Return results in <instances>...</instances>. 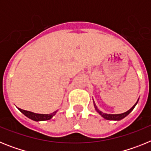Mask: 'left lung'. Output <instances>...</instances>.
Wrapping results in <instances>:
<instances>
[{"label":"left lung","instance_id":"1","mask_svg":"<svg viewBox=\"0 0 151 151\" xmlns=\"http://www.w3.org/2000/svg\"><path fill=\"white\" fill-rule=\"evenodd\" d=\"M138 101L135 103V104L134 105V106H132V107L131 108L130 110H129L128 111H126L125 113H120V114H106V113H104L103 112H101V110H99L98 109H97V107L96 106L95 104L94 103V107H95V110H97V112L98 113H99L100 115L101 116L103 117V118H104L105 119H107V120H116V121H118V120H121L122 119L125 118L126 116H128L129 114V113H131V112L132 111V110L134 108V106H136V104H137V103H138Z\"/></svg>","mask_w":151,"mask_h":151}]
</instances>
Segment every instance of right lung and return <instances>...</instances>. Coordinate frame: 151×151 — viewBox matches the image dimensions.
<instances>
[{
  "label": "right lung",
  "instance_id": "1",
  "mask_svg": "<svg viewBox=\"0 0 151 151\" xmlns=\"http://www.w3.org/2000/svg\"><path fill=\"white\" fill-rule=\"evenodd\" d=\"M19 110L24 115L27 116L28 118L31 119H32V120L36 121V122H38V121H45V120H49L52 117L54 116V115L56 114L57 111H54L53 112L50 114H38V113H32V112L30 111H27V110H22V109H19L18 108Z\"/></svg>",
  "mask_w": 151,
  "mask_h": 151
}]
</instances>
